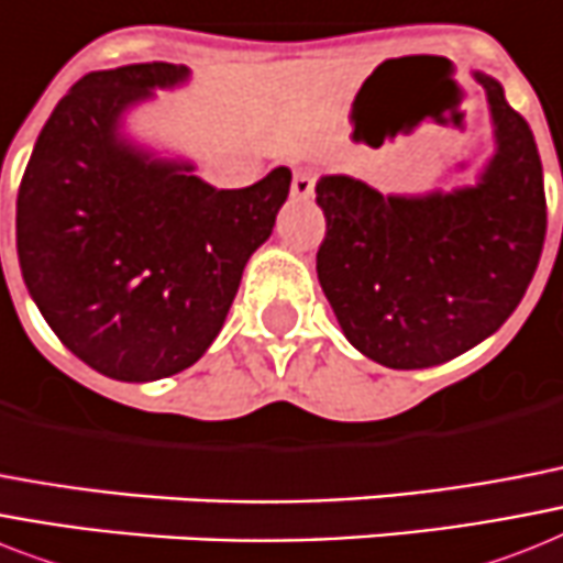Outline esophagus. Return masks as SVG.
Wrapping results in <instances>:
<instances>
[{"label": "esophagus", "instance_id": "34e87169", "mask_svg": "<svg viewBox=\"0 0 563 563\" xmlns=\"http://www.w3.org/2000/svg\"><path fill=\"white\" fill-rule=\"evenodd\" d=\"M314 178L318 173L312 167H303V170H297L295 178H291V196L295 199H309L314 194Z\"/></svg>", "mask_w": 563, "mask_h": 563}]
</instances>
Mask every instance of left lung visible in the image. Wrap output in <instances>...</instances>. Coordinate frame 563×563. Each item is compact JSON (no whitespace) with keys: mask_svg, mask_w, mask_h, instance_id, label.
<instances>
[{"mask_svg":"<svg viewBox=\"0 0 563 563\" xmlns=\"http://www.w3.org/2000/svg\"><path fill=\"white\" fill-rule=\"evenodd\" d=\"M497 153L474 187L382 196L350 176L314 187L327 217L318 280L346 341L393 369L456 358L504 327L527 295L547 236L541 155L495 77Z\"/></svg>","mask_w":563,"mask_h":563,"instance_id":"left-lung-1","label":"left lung"}]
</instances>
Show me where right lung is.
Here are the masks:
<instances>
[{
  "instance_id": "obj_1",
  "label": "right lung",
  "mask_w": 563,
  "mask_h": 563,
  "mask_svg": "<svg viewBox=\"0 0 563 563\" xmlns=\"http://www.w3.org/2000/svg\"><path fill=\"white\" fill-rule=\"evenodd\" d=\"M187 75L135 63L80 77L45 121L16 196V254L36 309L77 358L118 382H155L202 358L289 196V167L217 190L194 164L121 139L123 109Z\"/></svg>"
}]
</instances>
